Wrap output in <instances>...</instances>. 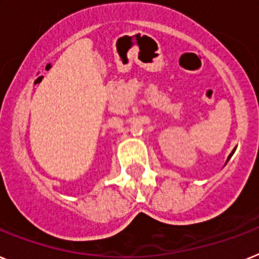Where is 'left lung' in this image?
I'll list each match as a JSON object with an SVG mask.
<instances>
[{"label":"left lung","instance_id":"left-lung-1","mask_svg":"<svg viewBox=\"0 0 259 259\" xmlns=\"http://www.w3.org/2000/svg\"><path fill=\"white\" fill-rule=\"evenodd\" d=\"M234 151H236V149H233V151H232V153H230V155H229V156H228V159H227V162H225V164H227V163H228V160H229V159H230V156L233 155V153H234Z\"/></svg>","mask_w":259,"mask_h":259}]
</instances>
